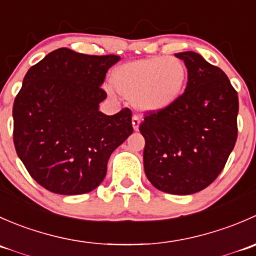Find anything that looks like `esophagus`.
I'll return each mask as SVG.
<instances>
[{
    "instance_id": "1",
    "label": "esophagus",
    "mask_w": 256,
    "mask_h": 256,
    "mask_svg": "<svg viewBox=\"0 0 256 256\" xmlns=\"http://www.w3.org/2000/svg\"><path fill=\"white\" fill-rule=\"evenodd\" d=\"M140 122H141L140 118H138V115H134V116H132V126H134V130H136V131L138 130V126H140Z\"/></svg>"
}]
</instances>
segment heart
<instances>
[{"label": "heart", "mask_w": 256, "mask_h": 256, "mask_svg": "<svg viewBox=\"0 0 256 256\" xmlns=\"http://www.w3.org/2000/svg\"><path fill=\"white\" fill-rule=\"evenodd\" d=\"M187 80L183 62L174 56H151L120 66L112 84L121 95L134 100L140 112L167 109L182 94Z\"/></svg>", "instance_id": "1"}]
</instances>
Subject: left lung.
I'll return each mask as SVG.
<instances>
[{
  "label": "left lung",
  "mask_w": 256,
  "mask_h": 256,
  "mask_svg": "<svg viewBox=\"0 0 256 256\" xmlns=\"http://www.w3.org/2000/svg\"><path fill=\"white\" fill-rule=\"evenodd\" d=\"M184 62V92L158 112H144V167L162 192L193 194L214 182L238 138V92L220 68L194 52L176 54Z\"/></svg>",
  "instance_id": "left-lung-1"
}]
</instances>
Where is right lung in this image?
<instances>
[{
  "mask_svg": "<svg viewBox=\"0 0 256 256\" xmlns=\"http://www.w3.org/2000/svg\"><path fill=\"white\" fill-rule=\"evenodd\" d=\"M120 56H89L68 48L30 66L14 102V144L30 177L53 193L95 190L116 147L132 134L128 108L99 112L100 85Z\"/></svg>",
  "mask_w": 256,
  "mask_h": 256,
  "instance_id": "1",
  "label": "right lung"
}]
</instances>
